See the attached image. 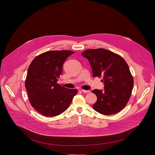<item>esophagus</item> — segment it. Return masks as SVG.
Segmentation results:
<instances>
[{
	"instance_id": "esophagus-1",
	"label": "esophagus",
	"mask_w": 155,
	"mask_h": 155,
	"mask_svg": "<svg viewBox=\"0 0 155 155\" xmlns=\"http://www.w3.org/2000/svg\"><path fill=\"white\" fill-rule=\"evenodd\" d=\"M81 91L84 93V94H86V93H89L91 91H87V90H83V89H81Z\"/></svg>"
}]
</instances>
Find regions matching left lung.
<instances>
[{"instance_id": "obj_1", "label": "left lung", "mask_w": 155, "mask_h": 155, "mask_svg": "<svg viewBox=\"0 0 155 155\" xmlns=\"http://www.w3.org/2000/svg\"><path fill=\"white\" fill-rule=\"evenodd\" d=\"M92 69L93 77H102L103 91L95 89L97 97L93 109L103 115H112L123 109L127 104L134 87V78L123 57L103 49H87L81 54Z\"/></svg>"}]
</instances>
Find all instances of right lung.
<instances>
[{
	"label": "right lung",
	"mask_w": 155,
	"mask_h": 155,
	"mask_svg": "<svg viewBox=\"0 0 155 155\" xmlns=\"http://www.w3.org/2000/svg\"><path fill=\"white\" fill-rule=\"evenodd\" d=\"M72 51H51L37 56L30 64L25 80L29 102L41 115L52 117L64 112L71 104L77 89L57 83L63 64Z\"/></svg>",
	"instance_id": "1"
}]
</instances>
